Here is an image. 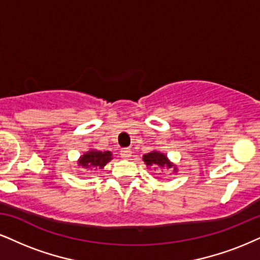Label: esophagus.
Returning <instances> with one entry per match:
<instances>
[{
  "mask_svg": "<svg viewBox=\"0 0 260 260\" xmlns=\"http://www.w3.org/2000/svg\"><path fill=\"white\" fill-rule=\"evenodd\" d=\"M120 156L124 159H127L131 156V149L130 148H124L120 150Z\"/></svg>",
  "mask_w": 260,
  "mask_h": 260,
  "instance_id": "obj_1",
  "label": "esophagus"
}]
</instances>
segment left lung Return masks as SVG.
<instances>
[{"label": "left lung", "mask_w": 260, "mask_h": 260, "mask_svg": "<svg viewBox=\"0 0 260 260\" xmlns=\"http://www.w3.org/2000/svg\"><path fill=\"white\" fill-rule=\"evenodd\" d=\"M142 160L145 161L147 168H153L154 170H172L174 174L178 171L176 164H174V162L168 158V155H166L165 153L160 152V150L153 149L152 152L146 153V154L142 156Z\"/></svg>", "instance_id": "obj_1"}]
</instances>
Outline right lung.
I'll use <instances>...</instances> for the list:
<instances>
[{
	"label": "right lung",
	"mask_w": 260,
	"mask_h": 260,
	"mask_svg": "<svg viewBox=\"0 0 260 260\" xmlns=\"http://www.w3.org/2000/svg\"><path fill=\"white\" fill-rule=\"evenodd\" d=\"M112 159H113V154L110 150H98L91 148L79 156V159L77 160V165L85 170L104 169Z\"/></svg>",
	"instance_id": "right-lung-1"
}]
</instances>
